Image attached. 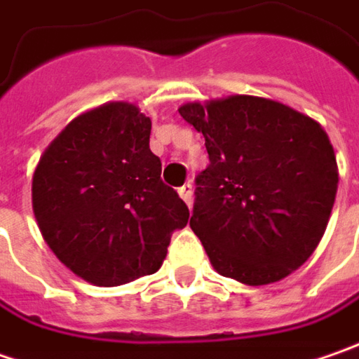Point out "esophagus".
<instances>
[{
	"mask_svg": "<svg viewBox=\"0 0 359 359\" xmlns=\"http://www.w3.org/2000/svg\"><path fill=\"white\" fill-rule=\"evenodd\" d=\"M179 195H180V198H182V201H184V203L191 207V205H193V184H189V182H187L184 187H180Z\"/></svg>",
	"mask_w": 359,
	"mask_h": 359,
	"instance_id": "34e87169",
	"label": "esophagus"
}]
</instances>
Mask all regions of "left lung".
<instances>
[{"instance_id":"1","label":"left lung","mask_w":359,"mask_h":359,"mask_svg":"<svg viewBox=\"0 0 359 359\" xmlns=\"http://www.w3.org/2000/svg\"><path fill=\"white\" fill-rule=\"evenodd\" d=\"M180 116L205 136L191 229L212 269L269 285L320 245L337 193V163L318 120L283 102L226 96L189 102Z\"/></svg>"}]
</instances>
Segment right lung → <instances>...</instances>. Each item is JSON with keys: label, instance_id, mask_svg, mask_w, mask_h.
I'll list each match as a JSON object with an SVG mask.
<instances>
[{"label": "right lung", "instance_id": "obj_1", "mask_svg": "<svg viewBox=\"0 0 359 359\" xmlns=\"http://www.w3.org/2000/svg\"><path fill=\"white\" fill-rule=\"evenodd\" d=\"M152 122L130 102L76 116L39 156L32 207L39 233L74 275L116 287L161 269L189 209L161 180Z\"/></svg>", "mask_w": 359, "mask_h": 359}]
</instances>
